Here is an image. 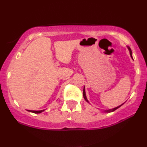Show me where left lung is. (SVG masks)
<instances>
[{"label": "left lung", "mask_w": 147, "mask_h": 147, "mask_svg": "<svg viewBox=\"0 0 147 147\" xmlns=\"http://www.w3.org/2000/svg\"><path fill=\"white\" fill-rule=\"evenodd\" d=\"M127 48H128V50H129V53H130V55H131V58L133 59V57H132V51H131V48H129V46H127ZM83 95H84V99H85L86 101V102H88V103H89V102H88V99H87V97H86V90H85V86L84 87V90H83ZM123 104H121V105H119V106H117V107H115V108H113V109H109V110H104V111H102L104 113H111V112H113V111H115L116 109H119V107H120L121 106H122Z\"/></svg>", "instance_id": "1"}]
</instances>
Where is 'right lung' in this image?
<instances>
[{
  "label": "right lung",
  "instance_id": "1",
  "mask_svg": "<svg viewBox=\"0 0 147 147\" xmlns=\"http://www.w3.org/2000/svg\"><path fill=\"white\" fill-rule=\"evenodd\" d=\"M29 112H31V113H41L43 112L45 110H41V111H30V110H28Z\"/></svg>",
  "mask_w": 147,
  "mask_h": 147
}]
</instances>
